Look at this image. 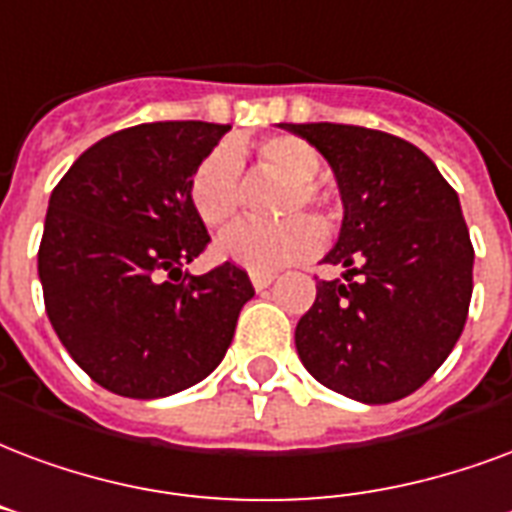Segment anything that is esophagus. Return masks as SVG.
<instances>
[{
    "instance_id": "esophagus-1",
    "label": "esophagus",
    "mask_w": 512,
    "mask_h": 512,
    "mask_svg": "<svg viewBox=\"0 0 512 512\" xmlns=\"http://www.w3.org/2000/svg\"><path fill=\"white\" fill-rule=\"evenodd\" d=\"M249 279H252V287H255V290H266V287L274 282L276 276L274 274H260V271H255V274H249Z\"/></svg>"
}]
</instances>
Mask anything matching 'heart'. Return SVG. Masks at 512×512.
Segmentation results:
<instances>
[{"instance_id": "1", "label": "heart", "mask_w": 512, "mask_h": 512, "mask_svg": "<svg viewBox=\"0 0 512 512\" xmlns=\"http://www.w3.org/2000/svg\"><path fill=\"white\" fill-rule=\"evenodd\" d=\"M257 162L266 170L287 181L285 195L279 203V214L287 219L276 225H257V222H236L217 238L214 252L219 260L246 271H276L290 263L306 260L320 246V233H331L336 227V203L331 192L317 184L320 173V154L304 140L279 135L257 146ZM238 165L236 151L230 146L208 151L189 179V206L195 208L200 222L208 227L225 225L238 208ZM309 210L318 222L293 218V213Z\"/></svg>"}]
</instances>
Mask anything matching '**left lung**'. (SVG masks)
Wrapping results in <instances>:
<instances>
[{
  "mask_svg": "<svg viewBox=\"0 0 512 512\" xmlns=\"http://www.w3.org/2000/svg\"><path fill=\"white\" fill-rule=\"evenodd\" d=\"M309 140L342 192L339 241L323 263L295 350L314 380L363 404L418 391L464 331L475 249L456 189L407 140L355 124H282Z\"/></svg>",
  "mask_w": 512,
  "mask_h": 512,
  "instance_id": "1",
  "label": "left lung"
}]
</instances>
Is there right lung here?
<instances>
[{
  "label": "right lung",
  "mask_w": 512,
  "mask_h": 512,
  "mask_svg": "<svg viewBox=\"0 0 512 512\" xmlns=\"http://www.w3.org/2000/svg\"><path fill=\"white\" fill-rule=\"evenodd\" d=\"M230 124L154 121L94 143L48 200L37 271L48 320L105 391L160 399L206 380L255 295L233 263L192 276L211 241L189 179Z\"/></svg>",
  "instance_id": "right-lung-1"
}]
</instances>
